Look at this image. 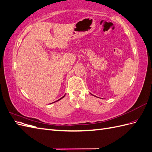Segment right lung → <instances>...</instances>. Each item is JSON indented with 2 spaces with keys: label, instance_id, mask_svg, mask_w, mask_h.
Returning <instances> with one entry per match:
<instances>
[{
  "label": "right lung",
  "instance_id": "1",
  "mask_svg": "<svg viewBox=\"0 0 152 152\" xmlns=\"http://www.w3.org/2000/svg\"><path fill=\"white\" fill-rule=\"evenodd\" d=\"M64 96H65V95H64V96H63L62 97H61V98H60V99H59L58 100H57V101H56V102H58V101H59V100H60V99H62V98H63V97H64ZM54 103H55V102H54Z\"/></svg>",
  "mask_w": 152,
  "mask_h": 152
}]
</instances>
